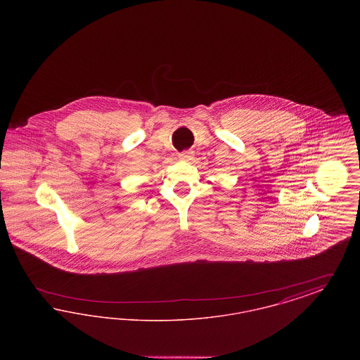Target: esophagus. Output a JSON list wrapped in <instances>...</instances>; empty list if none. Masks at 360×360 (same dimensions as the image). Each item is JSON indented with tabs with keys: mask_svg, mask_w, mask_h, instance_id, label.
<instances>
[{
	"mask_svg": "<svg viewBox=\"0 0 360 360\" xmlns=\"http://www.w3.org/2000/svg\"><path fill=\"white\" fill-rule=\"evenodd\" d=\"M193 156H194V154L191 151H185V153L179 155V159L184 160V162H190L193 159Z\"/></svg>",
	"mask_w": 360,
	"mask_h": 360,
	"instance_id": "esophagus-1",
	"label": "esophagus"
}]
</instances>
